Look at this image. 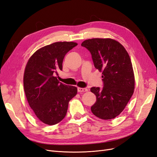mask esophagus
Returning <instances> with one entry per match:
<instances>
[{"label": "esophagus", "instance_id": "34e87169", "mask_svg": "<svg viewBox=\"0 0 157 157\" xmlns=\"http://www.w3.org/2000/svg\"><path fill=\"white\" fill-rule=\"evenodd\" d=\"M78 92H85L88 91V89L86 88H78Z\"/></svg>", "mask_w": 157, "mask_h": 157}]
</instances>
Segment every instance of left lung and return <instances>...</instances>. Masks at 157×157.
<instances>
[{
  "mask_svg": "<svg viewBox=\"0 0 157 157\" xmlns=\"http://www.w3.org/2000/svg\"><path fill=\"white\" fill-rule=\"evenodd\" d=\"M81 46L90 51L94 67L102 72L103 87L90 89L96 96L91 111L101 119H113L124 110L134 93L135 80L130 56L124 46L111 39H88Z\"/></svg>",
  "mask_w": 157,
  "mask_h": 157,
  "instance_id": "left-lung-1",
  "label": "left lung"
}]
</instances>
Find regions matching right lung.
Returning <instances> with one entry per match:
<instances>
[{
  "instance_id": "right-lung-1",
  "label": "right lung",
  "mask_w": 157,
  "mask_h": 157,
  "mask_svg": "<svg viewBox=\"0 0 157 157\" xmlns=\"http://www.w3.org/2000/svg\"><path fill=\"white\" fill-rule=\"evenodd\" d=\"M77 45L73 42H57L36 51L28 61L23 87L29 105L44 124L54 125L62 121L69 102L77 88L59 82L58 71L67 52Z\"/></svg>"
}]
</instances>
